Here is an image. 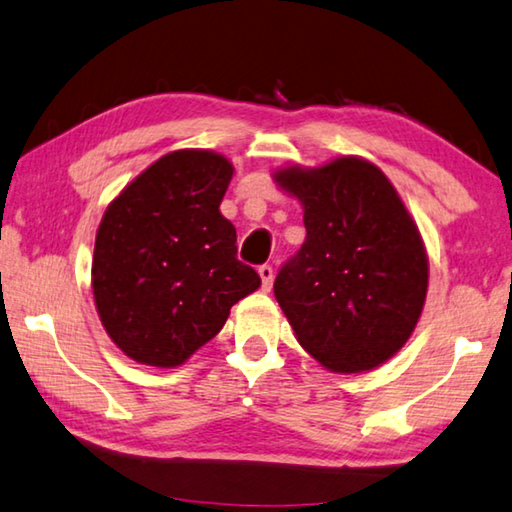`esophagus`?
Instances as JSON below:
<instances>
[{"label":"esophagus","mask_w":512,"mask_h":512,"mask_svg":"<svg viewBox=\"0 0 512 512\" xmlns=\"http://www.w3.org/2000/svg\"><path fill=\"white\" fill-rule=\"evenodd\" d=\"M258 274H261V281H263V290H272V283H274V270L270 265H261L258 267Z\"/></svg>","instance_id":"1"}]
</instances>
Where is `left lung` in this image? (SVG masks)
I'll list each match as a JSON object with an SVG mask.
<instances>
[{"label":"left lung","mask_w":512,"mask_h":512,"mask_svg":"<svg viewBox=\"0 0 512 512\" xmlns=\"http://www.w3.org/2000/svg\"><path fill=\"white\" fill-rule=\"evenodd\" d=\"M276 186L303 206L306 242L281 267L274 297L299 344L335 373L391 360L425 306V242L389 177L362 157L285 166Z\"/></svg>","instance_id":"1"}]
</instances>
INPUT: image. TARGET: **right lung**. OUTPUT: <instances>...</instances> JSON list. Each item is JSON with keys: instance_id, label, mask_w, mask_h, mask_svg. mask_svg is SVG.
Wrapping results in <instances>:
<instances>
[{"instance_id": "1", "label": "right lung", "mask_w": 512, "mask_h": 512, "mask_svg": "<svg viewBox=\"0 0 512 512\" xmlns=\"http://www.w3.org/2000/svg\"><path fill=\"white\" fill-rule=\"evenodd\" d=\"M233 177L213 150L168 152L107 204L96 231L92 290L105 333L130 360L184 364L220 333L233 303L261 288L236 258L220 213Z\"/></svg>"}]
</instances>
